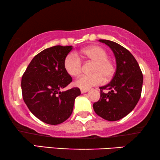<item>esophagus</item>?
<instances>
[{"label":"esophagus","mask_w":160,"mask_h":160,"mask_svg":"<svg viewBox=\"0 0 160 160\" xmlns=\"http://www.w3.org/2000/svg\"><path fill=\"white\" fill-rule=\"evenodd\" d=\"M88 92V89H81V92L82 93H85Z\"/></svg>","instance_id":"obj_1"}]
</instances>
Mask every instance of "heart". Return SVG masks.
<instances>
[{
    "mask_svg": "<svg viewBox=\"0 0 160 160\" xmlns=\"http://www.w3.org/2000/svg\"><path fill=\"white\" fill-rule=\"evenodd\" d=\"M78 54L82 58L94 62L91 75L81 76L75 82V85L82 89H88L93 86L108 81L113 77L115 68L108 58V53L99 46H90L82 50ZM64 68L70 76H78L82 72V61L74 53H70L64 59Z\"/></svg>",
    "mask_w": 160,
    "mask_h": 160,
    "instance_id": "heart-1",
    "label": "heart"
}]
</instances>
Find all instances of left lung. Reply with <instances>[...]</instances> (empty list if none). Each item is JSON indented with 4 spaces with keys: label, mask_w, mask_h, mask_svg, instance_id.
<instances>
[{
    "label": "left lung",
    "mask_w": 160,
    "mask_h": 160,
    "mask_svg": "<svg viewBox=\"0 0 160 160\" xmlns=\"http://www.w3.org/2000/svg\"><path fill=\"white\" fill-rule=\"evenodd\" d=\"M112 50L117 70L111 82L100 87V98L93 104L95 112L108 121H117L130 113L141 98L143 74L134 57L119 43L100 39ZM105 89L108 90L104 93Z\"/></svg>",
    "instance_id": "8db88e82"
}]
</instances>
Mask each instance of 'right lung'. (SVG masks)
<instances>
[{
    "label": "right lung",
    "instance_id": "1",
    "mask_svg": "<svg viewBox=\"0 0 160 160\" xmlns=\"http://www.w3.org/2000/svg\"><path fill=\"white\" fill-rule=\"evenodd\" d=\"M72 46H54L36 54L22 77V98L38 119L55 125L68 119L73 112L78 87L61 92L72 82L64 68V59Z\"/></svg>",
    "mask_w": 160,
    "mask_h": 160
}]
</instances>
